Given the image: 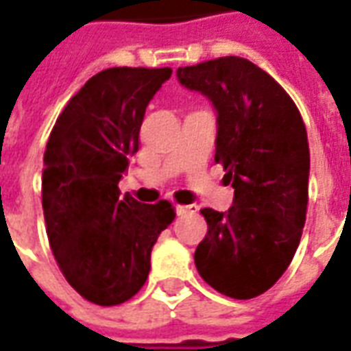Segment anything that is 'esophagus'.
<instances>
[{"label": "esophagus", "mask_w": 351, "mask_h": 351, "mask_svg": "<svg viewBox=\"0 0 351 351\" xmlns=\"http://www.w3.org/2000/svg\"><path fill=\"white\" fill-rule=\"evenodd\" d=\"M195 213H197V205L176 206V214H178V216H186V214H195Z\"/></svg>", "instance_id": "obj_1"}]
</instances>
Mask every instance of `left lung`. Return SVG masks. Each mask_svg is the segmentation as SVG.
I'll list each match as a JSON object with an SVG mask.
<instances>
[{"label":"left lung","instance_id":"1","mask_svg":"<svg viewBox=\"0 0 351 351\" xmlns=\"http://www.w3.org/2000/svg\"><path fill=\"white\" fill-rule=\"evenodd\" d=\"M176 79L216 110V156L233 206L203 208L208 233L195 250L201 278L233 299L265 293L286 272L308 205L310 150L299 108L269 73L226 56L178 67Z\"/></svg>","mask_w":351,"mask_h":351}]
</instances>
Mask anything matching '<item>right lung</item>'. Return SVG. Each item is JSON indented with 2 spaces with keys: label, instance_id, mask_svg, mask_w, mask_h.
<instances>
[{
  "label": "right lung",
  "instance_id": "1",
  "mask_svg": "<svg viewBox=\"0 0 351 351\" xmlns=\"http://www.w3.org/2000/svg\"><path fill=\"white\" fill-rule=\"evenodd\" d=\"M171 69L112 67L93 75L56 120L45 150L43 213L67 282L90 302L114 306L145 286L152 246L175 220L169 201L120 195L138 150L148 103Z\"/></svg>",
  "mask_w": 351,
  "mask_h": 351
}]
</instances>
